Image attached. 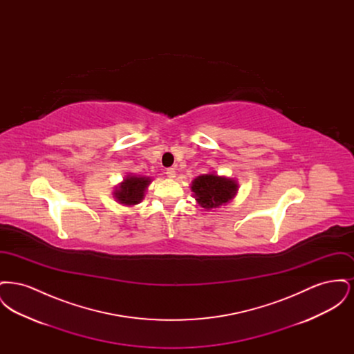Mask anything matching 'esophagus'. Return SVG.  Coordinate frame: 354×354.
I'll return each instance as SVG.
<instances>
[{
  "mask_svg": "<svg viewBox=\"0 0 354 354\" xmlns=\"http://www.w3.org/2000/svg\"><path fill=\"white\" fill-rule=\"evenodd\" d=\"M166 174H167V176H169V179H174V178L176 176V171L174 169H166Z\"/></svg>",
  "mask_w": 354,
  "mask_h": 354,
  "instance_id": "obj_1",
  "label": "esophagus"
}]
</instances>
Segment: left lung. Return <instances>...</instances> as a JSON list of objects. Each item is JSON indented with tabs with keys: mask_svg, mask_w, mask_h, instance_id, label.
Segmentation results:
<instances>
[{
	"mask_svg": "<svg viewBox=\"0 0 354 354\" xmlns=\"http://www.w3.org/2000/svg\"><path fill=\"white\" fill-rule=\"evenodd\" d=\"M237 180L208 172L196 176L191 183L192 196L205 211H212L231 202L237 194Z\"/></svg>",
	"mask_w": 354,
	"mask_h": 354,
	"instance_id": "1",
	"label": "left lung"
}]
</instances>
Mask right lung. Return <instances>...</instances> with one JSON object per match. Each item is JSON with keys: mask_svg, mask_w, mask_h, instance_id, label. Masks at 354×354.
<instances>
[{"mask_svg": "<svg viewBox=\"0 0 354 354\" xmlns=\"http://www.w3.org/2000/svg\"><path fill=\"white\" fill-rule=\"evenodd\" d=\"M150 176L127 175L113 192L115 202L126 207H133L143 201L147 187L151 183Z\"/></svg>", "mask_w": 354, "mask_h": 354, "instance_id": "obj_1", "label": "right lung"}]
</instances>
